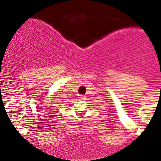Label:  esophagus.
<instances>
[{
	"label": "esophagus",
	"instance_id": "obj_1",
	"mask_svg": "<svg viewBox=\"0 0 161 161\" xmlns=\"http://www.w3.org/2000/svg\"><path fill=\"white\" fill-rule=\"evenodd\" d=\"M79 98L80 99H85V96H83V95H80V97H79Z\"/></svg>",
	"mask_w": 161,
	"mask_h": 161
}]
</instances>
